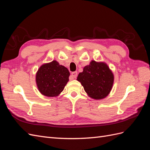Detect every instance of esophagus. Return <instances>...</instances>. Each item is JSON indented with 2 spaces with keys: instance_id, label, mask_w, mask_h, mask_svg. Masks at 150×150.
Masks as SVG:
<instances>
[{
  "instance_id": "34e87169",
  "label": "esophagus",
  "mask_w": 150,
  "mask_h": 150,
  "mask_svg": "<svg viewBox=\"0 0 150 150\" xmlns=\"http://www.w3.org/2000/svg\"><path fill=\"white\" fill-rule=\"evenodd\" d=\"M77 76H78V72H77V71L72 72V73H71V76L73 78H77Z\"/></svg>"
}]
</instances>
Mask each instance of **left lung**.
<instances>
[{"instance_id": "1", "label": "left lung", "mask_w": 150, "mask_h": 150, "mask_svg": "<svg viewBox=\"0 0 150 150\" xmlns=\"http://www.w3.org/2000/svg\"><path fill=\"white\" fill-rule=\"evenodd\" d=\"M77 80L83 86L88 96L102 99L110 93L114 83V74L106 62L92 60L79 72Z\"/></svg>"}]
</instances>
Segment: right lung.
I'll use <instances>...</instances> for the list:
<instances>
[{
  "mask_svg": "<svg viewBox=\"0 0 150 150\" xmlns=\"http://www.w3.org/2000/svg\"><path fill=\"white\" fill-rule=\"evenodd\" d=\"M70 72L57 61L44 63L35 74V82L39 91L47 97H56L64 90L69 81Z\"/></svg>",
  "mask_w": 150,
  "mask_h": 150,
  "instance_id": "add662e5",
  "label": "right lung"
}]
</instances>
